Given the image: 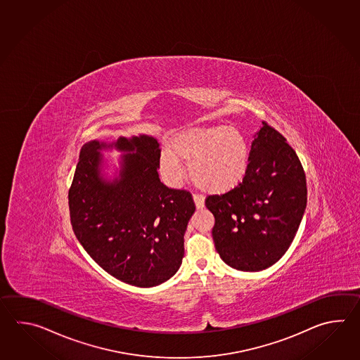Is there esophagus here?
<instances>
[{"instance_id": "1", "label": "esophagus", "mask_w": 360, "mask_h": 360, "mask_svg": "<svg viewBox=\"0 0 360 360\" xmlns=\"http://www.w3.org/2000/svg\"><path fill=\"white\" fill-rule=\"evenodd\" d=\"M193 199H194V203H195V207H197L198 210L205 207V198H203V195H200V194H193Z\"/></svg>"}]
</instances>
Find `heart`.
Instances as JSON below:
<instances>
[{"instance_id": "obj_1", "label": "heart", "mask_w": 360, "mask_h": 360, "mask_svg": "<svg viewBox=\"0 0 360 360\" xmlns=\"http://www.w3.org/2000/svg\"><path fill=\"white\" fill-rule=\"evenodd\" d=\"M181 161L189 165L191 179L202 191L226 193L247 175L250 146L237 127H193L177 132L169 141V150H162L160 169L172 185L185 176Z\"/></svg>"}]
</instances>
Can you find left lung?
Returning a JSON list of instances; mask_svg holds the SVG:
<instances>
[{"instance_id":"8db88e82","label":"left lung","mask_w":360,"mask_h":360,"mask_svg":"<svg viewBox=\"0 0 360 360\" xmlns=\"http://www.w3.org/2000/svg\"><path fill=\"white\" fill-rule=\"evenodd\" d=\"M302 165L282 134L262 122L255 134L243 181L222 195H210L216 251L242 271H260L290 248L305 212Z\"/></svg>"}]
</instances>
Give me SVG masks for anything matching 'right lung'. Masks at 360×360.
Wrapping results in <instances>:
<instances>
[{
    "mask_svg": "<svg viewBox=\"0 0 360 360\" xmlns=\"http://www.w3.org/2000/svg\"><path fill=\"white\" fill-rule=\"evenodd\" d=\"M123 155L120 175H101L103 148ZM161 149L146 135L107 144L86 143L69 189L70 224L99 266L124 283L153 287L175 276L184 257V234L195 211L189 191L161 183Z\"/></svg>",
    "mask_w": 360,
    "mask_h": 360,
    "instance_id": "right-lung-1",
    "label": "right lung"
}]
</instances>
